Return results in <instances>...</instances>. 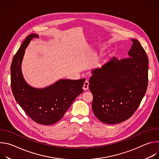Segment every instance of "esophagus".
I'll return each instance as SVG.
<instances>
[{
  "label": "esophagus",
  "instance_id": "1",
  "mask_svg": "<svg viewBox=\"0 0 159 159\" xmlns=\"http://www.w3.org/2000/svg\"><path fill=\"white\" fill-rule=\"evenodd\" d=\"M89 81L88 80H85V82L84 83V85H83V89L84 90H86L89 89Z\"/></svg>",
  "mask_w": 159,
  "mask_h": 159
}]
</instances>
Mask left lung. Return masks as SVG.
Wrapping results in <instances>:
<instances>
[{"mask_svg":"<svg viewBox=\"0 0 159 159\" xmlns=\"http://www.w3.org/2000/svg\"><path fill=\"white\" fill-rule=\"evenodd\" d=\"M131 40L129 58L113 57L91 72L89 87L93 96V111L106 124H117L129 118L147 89L148 57L140 42Z\"/></svg>","mask_w":159,"mask_h":159,"instance_id":"1","label":"left lung"}]
</instances>
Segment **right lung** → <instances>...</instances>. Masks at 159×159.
<instances>
[{
	"label": "right lung",
	"mask_w": 159,
	"mask_h": 159,
	"mask_svg": "<svg viewBox=\"0 0 159 159\" xmlns=\"http://www.w3.org/2000/svg\"><path fill=\"white\" fill-rule=\"evenodd\" d=\"M35 38H38L39 35H28L13 58L11 89L16 101L28 116L39 124L50 125L60 120L75 99L83 93L85 79H62L43 89L30 85L22 75L21 65L26 48Z\"/></svg>",
	"instance_id": "right-lung-1"
}]
</instances>
